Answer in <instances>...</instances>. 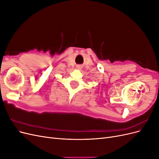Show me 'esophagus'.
I'll list each match as a JSON object with an SVG mask.
<instances>
[{
	"label": "esophagus",
	"instance_id": "esophagus-1",
	"mask_svg": "<svg viewBox=\"0 0 159 159\" xmlns=\"http://www.w3.org/2000/svg\"><path fill=\"white\" fill-rule=\"evenodd\" d=\"M80 66H78V69H80Z\"/></svg>",
	"mask_w": 159,
	"mask_h": 159
}]
</instances>
